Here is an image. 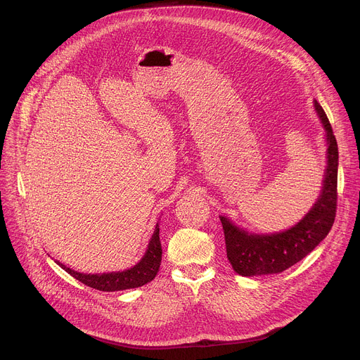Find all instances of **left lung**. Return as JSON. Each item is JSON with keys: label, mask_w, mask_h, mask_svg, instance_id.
Instances as JSON below:
<instances>
[{"label": "left lung", "mask_w": 360, "mask_h": 360, "mask_svg": "<svg viewBox=\"0 0 360 360\" xmlns=\"http://www.w3.org/2000/svg\"><path fill=\"white\" fill-rule=\"evenodd\" d=\"M315 110L326 132L328 165L323 186L311 211L295 226L271 235L249 233L228 218L219 217L226 245V256L233 271L242 276L281 274L302 261L329 233L338 202V142L332 125L315 99Z\"/></svg>", "instance_id": "8db88e82"}]
</instances>
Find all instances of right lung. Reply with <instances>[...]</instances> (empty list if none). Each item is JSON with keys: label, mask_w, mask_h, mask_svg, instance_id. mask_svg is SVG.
<instances>
[{"label": "right lung", "mask_w": 360, "mask_h": 360, "mask_svg": "<svg viewBox=\"0 0 360 360\" xmlns=\"http://www.w3.org/2000/svg\"><path fill=\"white\" fill-rule=\"evenodd\" d=\"M162 259V248L160 240V225L157 224L155 231L148 243V249L142 259L132 268L122 271V272H110V274H79L57 262L65 272L74 276L77 281L82 282L84 285L102 290V292H115V290H125L132 288H139L148 282H150L157 276L160 271Z\"/></svg>", "instance_id": "1"}]
</instances>
